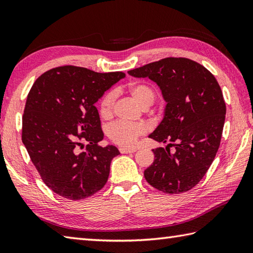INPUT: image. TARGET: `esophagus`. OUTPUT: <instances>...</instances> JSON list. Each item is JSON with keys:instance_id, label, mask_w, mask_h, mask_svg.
Returning <instances> with one entry per match:
<instances>
[{"instance_id": "obj_1", "label": "esophagus", "mask_w": 253, "mask_h": 253, "mask_svg": "<svg viewBox=\"0 0 253 253\" xmlns=\"http://www.w3.org/2000/svg\"><path fill=\"white\" fill-rule=\"evenodd\" d=\"M136 150H137L136 148H126V147L120 148V152L121 153H132V152H135Z\"/></svg>"}]
</instances>
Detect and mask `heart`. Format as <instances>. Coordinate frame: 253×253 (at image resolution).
<instances>
[{
	"mask_svg": "<svg viewBox=\"0 0 253 253\" xmlns=\"http://www.w3.org/2000/svg\"><path fill=\"white\" fill-rule=\"evenodd\" d=\"M128 94L143 110L150 107L156 100V92L149 84L143 82H136L128 86ZM116 95L114 92H107L101 98L98 104V112L103 120H110L113 116L114 105H115ZM147 132V126L143 123H115L108 127V138L116 145L132 146L135 145L139 137Z\"/></svg>",
	"mask_w": 253,
	"mask_h": 253,
	"instance_id": "1",
	"label": "heart"
}]
</instances>
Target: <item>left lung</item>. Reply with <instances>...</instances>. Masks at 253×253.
Segmentation results:
<instances>
[{
    "instance_id": "left-lung-1",
    "label": "left lung",
    "mask_w": 253,
    "mask_h": 253,
    "mask_svg": "<svg viewBox=\"0 0 253 253\" xmlns=\"http://www.w3.org/2000/svg\"><path fill=\"white\" fill-rule=\"evenodd\" d=\"M128 73L155 81L167 101L165 117L149 137L168 146L152 149L155 161L143 172L146 181L167 194L187 192L206 174L220 145L226 104L219 84L204 66L182 57Z\"/></svg>"
}]
</instances>
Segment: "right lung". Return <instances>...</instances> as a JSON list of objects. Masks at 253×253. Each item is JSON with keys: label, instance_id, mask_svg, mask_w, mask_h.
Here are the masks:
<instances>
[{"label": "right lung", "instance_id": "right-lung-1", "mask_svg": "<svg viewBox=\"0 0 253 253\" xmlns=\"http://www.w3.org/2000/svg\"><path fill=\"white\" fill-rule=\"evenodd\" d=\"M125 73L61 66L42 73L27 95L22 140L42 180L61 197L80 201L103 189L116 147H102L94 104ZM86 150L80 152L84 146Z\"/></svg>", "mask_w": 253, "mask_h": 253}]
</instances>
